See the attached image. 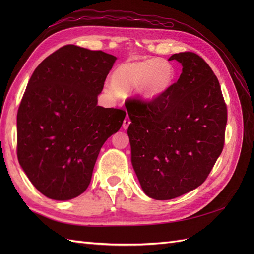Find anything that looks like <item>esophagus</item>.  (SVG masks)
Here are the masks:
<instances>
[{
    "instance_id": "34e87169",
    "label": "esophagus",
    "mask_w": 254,
    "mask_h": 254,
    "mask_svg": "<svg viewBox=\"0 0 254 254\" xmlns=\"http://www.w3.org/2000/svg\"><path fill=\"white\" fill-rule=\"evenodd\" d=\"M130 120H129V118L128 117H126V119L124 120V122H123V128L124 129H127L128 127H129V125H130Z\"/></svg>"
}]
</instances>
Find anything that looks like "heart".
Wrapping results in <instances>:
<instances>
[{
  "label": "heart",
  "mask_w": 254,
  "mask_h": 254,
  "mask_svg": "<svg viewBox=\"0 0 254 254\" xmlns=\"http://www.w3.org/2000/svg\"><path fill=\"white\" fill-rule=\"evenodd\" d=\"M177 78L175 66L161 58H143L119 65L111 74V87L106 92L111 95L127 94L135 89L136 95L145 104L155 103L168 94Z\"/></svg>",
  "instance_id": "b5f03b06"
}]
</instances>
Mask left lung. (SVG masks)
Segmentation results:
<instances>
[{
  "instance_id": "left-lung-1",
  "label": "left lung",
  "mask_w": 254,
  "mask_h": 254,
  "mask_svg": "<svg viewBox=\"0 0 254 254\" xmlns=\"http://www.w3.org/2000/svg\"><path fill=\"white\" fill-rule=\"evenodd\" d=\"M182 73L159 101L126 106L131 163L148 197L168 200L204 182L224 148L227 107L212 68L190 52L174 54Z\"/></svg>"
}]
</instances>
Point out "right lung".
<instances>
[{"label":"right lung","instance_id":"1","mask_svg":"<svg viewBox=\"0 0 254 254\" xmlns=\"http://www.w3.org/2000/svg\"><path fill=\"white\" fill-rule=\"evenodd\" d=\"M117 57L65 45L37 66L17 115L18 160L41 194L65 201L82 194L104 143L126 117L97 105Z\"/></svg>","mask_w":254,"mask_h":254}]
</instances>
